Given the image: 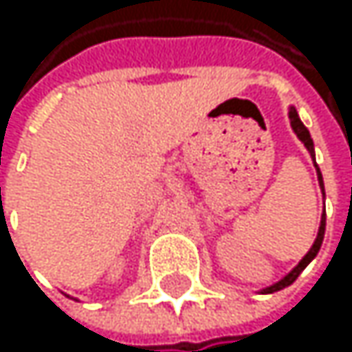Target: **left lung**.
Wrapping results in <instances>:
<instances>
[{"label": "left lung", "mask_w": 352, "mask_h": 352, "mask_svg": "<svg viewBox=\"0 0 352 352\" xmlns=\"http://www.w3.org/2000/svg\"><path fill=\"white\" fill-rule=\"evenodd\" d=\"M289 120H292V129L296 131V135H298V139L306 145V150L310 152V156L315 158V150H313V139H310V133H308V129L302 124V120L298 118V111L292 107L289 109ZM317 166V164H315ZM317 173H319V168H317ZM319 186H321V190H323V177H321V173H319ZM323 234H325V211H323V215H321V226H319V234H317V239H315V245L310 247V251L304 255L302 258V262L287 274V276H283L278 283H274V285H270V287H266L262 294H274V292H278V289H283V287H287V285H292V283L300 276V272L315 260V255L319 253V249H321V243H323Z\"/></svg>", "instance_id": "1"}]
</instances>
